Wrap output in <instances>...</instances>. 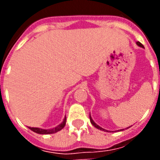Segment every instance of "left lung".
Here are the masks:
<instances>
[{
	"label": "left lung",
	"mask_w": 160,
	"mask_h": 160,
	"mask_svg": "<svg viewBox=\"0 0 160 160\" xmlns=\"http://www.w3.org/2000/svg\"><path fill=\"white\" fill-rule=\"evenodd\" d=\"M136 44H137L138 46L141 47V48H144V46L142 45V44H141L140 42H136ZM90 121H91V123L92 124V125H93L95 128H97L98 129H99V130H102V131H105V132H111V131L106 130V129H104V128H101L99 125H98V124L96 123V122H95L93 120H92V117H91V114H90ZM128 128H129V127H128ZM122 130H124V128H122V129H120V131H122ZM118 131H119V130H118Z\"/></svg>",
	"instance_id": "obj_1"
}]
</instances>
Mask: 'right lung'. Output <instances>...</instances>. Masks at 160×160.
I'll return each instance as SVG.
<instances>
[{
    "label": "right lung",
    "mask_w": 160,
    "mask_h": 160,
    "mask_svg": "<svg viewBox=\"0 0 160 160\" xmlns=\"http://www.w3.org/2000/svg\"><path fill=\"white\" fill-rule=\"evenodd\" d=\"M66 117L64 118L63 121L59 124V125H57L56 127L52 128H34V127H29V128L31 130H32L33 132H35L37 134H55L56 132H58V131L62 130L64 126H65V124H66Z\"/></svg>",
    "instance_id": "right-lung-1"
}]
</instances>
